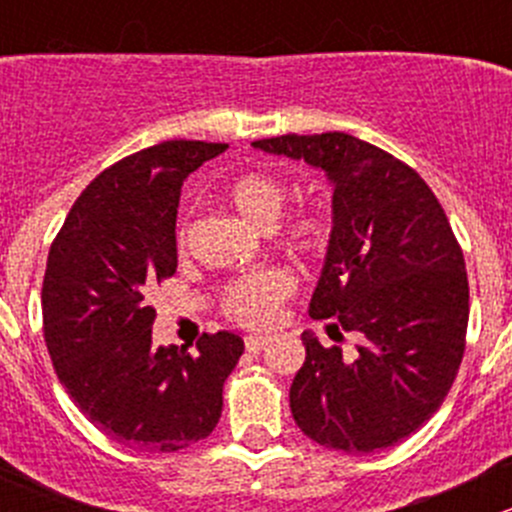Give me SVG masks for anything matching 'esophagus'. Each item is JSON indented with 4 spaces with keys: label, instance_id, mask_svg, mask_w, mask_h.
Masks as SVG:
<instances>
[{
    "label": "esophagus",
    "instance_id": "esophagus-1",
    "mask_svg": "<svg viewBox=\"0 0 512 512\" xmlns=\"http://www.w3.org/2000/svg\"><path fill=\"white\" fill-rule=\"evenodd\" d=\"M267 344H270V337H245L247 352H252V354L262 352V349H265Z\"/></svg>",
    "mask_w": 512,
    "mask_h": 512
}]
</instances>
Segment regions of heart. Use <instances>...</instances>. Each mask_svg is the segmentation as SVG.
<instances>
[{
  "label": "heart",
  "instance_id": "1",
  "mask_svg": "<svg viewBox=\"0 0 512 512\" xmlns=\"http://www.w3.org/2000/svg\"><path fill=\"white\" fill-rule=\"evenodd\" d=\"M232 208L262 230H272L285 208V185L265 170L240 173L227 188ZM285 242L292 250L314 255L329 240L327 215L317 208H304L285 225ZM294 280L282 270H262L240 277L225 292V312L247 327H265L275 322L277 309L292 294Z\"/></svg>",
  "mask_w": 512,
  "mask_h": 512
}]
</instances>
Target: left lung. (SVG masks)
Segmentation results:
<instances>
[{
  "label": "left lung",
  "mask_w": 512,
  "mask_h": 512,
  "mask_svg": "<svg viewBox=\"0 0 512 512\" xmlns=\"http://www.w3.org/2000/svg\"><path fill=\"white\" fill-rule=\"evenodd\" d=\"M332 183V235L309 314L359 337L354 359L302 334L289 409L304 436L344 453L396 446L443 404L466 352L468 277L461 245L421 175L349 133L262 138Z\"/></svg>",
  "instance_id": "obj_1"
}]
</instances>
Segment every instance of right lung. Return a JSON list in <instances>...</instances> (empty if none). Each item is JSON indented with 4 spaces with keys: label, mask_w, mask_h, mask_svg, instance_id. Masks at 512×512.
<instances>
[{
    "label": "right lung",
    "mask_w": 512,
    "mask_h": 512,
    "mask_svg": "<svg viewBox=\"0 0 512 512\" xmlns=\"http://www.w3.org/2000/svg\"><path fill=\"white\" fill-rule=\"evenodd\" d=\"M225 143L163 141L118 160L79 195L51 242L41 287L44 339L79 411L123 446L173 453L223 414V384L245 352L232 332L198 354L153 347L148 289L178 267L183 180Z\"/></svg>",
    "instance_id": "add662e5"
}]
</instances>
